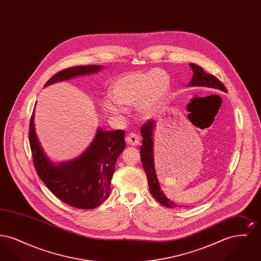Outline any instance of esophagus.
I'll return each instance as SVG.
<instances>
[{"label": "esophagus", "mask_w": 261, "mask_h": 261, "mask_svg": "<svg viewBox=\"0 0 261 261\" xmlns=\"http://www.w3.org/2000/svg\"><path fill=\"white\" fill-rule=\"evenodd\" d=\"M125 141L129 146L136 147L140 144V137L134 133H129L125 138Z\"/></svg>", "instance_id": "esophagus-1"}]
</instances>
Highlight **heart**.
<instances>
[{
	"label": "heart",
	"instance_id": "heart-1",
	"mask_svg": "<svg viewBox=\"0 0 261 261\" xmlns=\"http://www.w3.org/2000/svg\"><path fill=\"white\" fill-rule=\"evenodd\" d=\"M170 86V78L162 69L130 72L117 78L111 87V98L103 101L106 111L113 115L123 112L122 107L134 106L137 114L149 117L155 112Z\"/></svg>",
	"mask_w": 261,
	"mask_h": 261
}]
</instances>
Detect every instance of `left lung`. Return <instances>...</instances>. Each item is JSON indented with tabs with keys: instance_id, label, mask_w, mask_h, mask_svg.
<instances>
[{
	"instance_id": "8db88e82",
	"label": "left lung",
	"mask_w": 261,
	"mask_h": 261,
	"mask_svg": "<svg viewBox=\"0 0 261 261\" xmlns=\"http://www.w3.org/2000/svg\"><path fill=\"white\" fill-rule=\"evenodd\" d=\"M190 66L194 72L191 82L188 86L192 87H206L219 90L222 92H227L223 83L219 81L214 75L206 73L200 66L190 63ZM155 127V121L152 119H149L145 122L141 128V135L143 137L142 146L140 148L141 153V161L143 168L147 175L148 183H149V192L152 197L156 199L161 204L172 208L176 207V203L172 200L168 199L165 194L163 193L162 188L160 186V182L156 176L155 168H154V160H153V131Z\"/></svg>"
}]
</instances>
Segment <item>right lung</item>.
<instances>
[{
  "label": "right lung",
  "mask_w": 261,
  "mask_h": 261,
  "mask_svg": "<svg viewBox=\"0 0 261 261\" xmlns=\"http://www.w3.org/2000/svg\"><path fill=\"white\" fill-rule=\"evenodd\" d=\"M101 69V65L69 67L54 75L45 87L77 76L94 74ZM34 111L29 125V143L40 179L66 204L80 210L99 206L110 197L115 162L126 147L124 131H105L98 128L94 140L83 153L74 160L55 163L39 142L35 132Z\"/></svg>",
  "instance_id": "add662e5"
}]
</instances>
